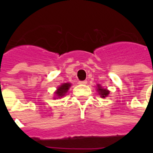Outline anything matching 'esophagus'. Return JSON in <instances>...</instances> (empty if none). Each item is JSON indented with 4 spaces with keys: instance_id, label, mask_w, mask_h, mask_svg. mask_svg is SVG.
<instances>
[{
    "instance_id": "34e87169",
    "label": "esophagus",
    "mask_w": 153,
    "mask_h": 153,
    "mask_svg": "<svg viewBox=\"0 0 153 153\" xmlns=\"http://www.w3.org/2000/svg\"><path fill=\"white\" fill-rule=\"evenodd\" d=\"M79 84H81V85H85V84L87 83V81H86V80H83V81H79Z\"/></svg>"
}]
</instances>
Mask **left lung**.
I'll list each match as a JSON object with an SVG mask.
<instances>
[{
	"instance_id": "obj_1",
	"label": "left lung",
	"mask_w": 153,
	"mask_h": 153,
	"mask_svg": "<svg viewBox=\"0 0 153 153\" xmlns=\"http://www.w3.org/2000/svg\"><path fill=\"white\" fill-rule=\"evenodd\" d=\"M98 91L99 92L98 94H100L101 97H102V98H105L109 94V91H107L105 89H102L100 86V85H98Z\"/></svg>"
}]
</instances>
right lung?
<instances>
[{
    "instance_id": "add662e5",
    "label": "right lung",
    "mask_w": 153,
    "mask_h": 153,
    "mask_svg": "<svg viewBox=\"0 0 153 153\" xmlns=\"http://www.w3.org/2000/svg\"><path fill=\"white\" fill-rule=\"evenodd\" d=\"M71 86V84L70 83H64L61 85V86L57 89V91L55 92V94L60 98V97H62L63 95H65V94L67 93V91L69 90V87Z\"/></svg>"
}]
</instances>
